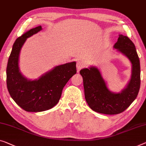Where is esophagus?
Listing matches in <instances>:
<instances>
[{"label":"esophagus","instance_id":"1","mask_svg":"<svg viewBox=\"0 0 146 146\" xmlns=\"http://www.w3.org/2000/svg\"><path fill=\"white\" fill-rule=\"evenodd\" d=\"M84 67V62H82V61H78V62H77V68L78 72L80 71V69L83 68Z\"/></svg>","mask_w":146,"mask_h":146}]
</instances>
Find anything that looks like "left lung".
I'll return each mask as SVG.
<instances>
[{
	"label": "left lung",
	"mask_w": 146,
	"mask_h": 146,
	"mask_svg": "<svg viewBox=\"0 0 146 146\" xmlns=\"http://www.w3.org/2000/svg\"><path fill=\"white\" fill-rule=\"evenodd\" d=\"M114 48L129 58L132 67L131 79L121 93L115 94L108 90L96 67L80 71L87 104L93 111L100 113L115 115L123 112L136 99L140 90V64L135 45L128 36L120 35Z\"/></svg>",
	"instance_id": "obj_1"
}]
</instances>
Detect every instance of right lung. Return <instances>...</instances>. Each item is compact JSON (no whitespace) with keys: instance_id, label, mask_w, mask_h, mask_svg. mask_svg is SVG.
I'll return each mask as SVG.
<instances>
[{"instance_id":"1","label":"right lung","mask_w":146,"mask_h":146,"mask_svg":"<svg viewBox=\"0 0 146 146\" xmlns=\"http://www.w3.org/2000/svg\"><path fill=\"white\" fill-rule=\"evenodd\" d=\"M42 29L38 26L17 38L6 67V84L14 102L26 111L40 112L50 110L60 100L62 90L68 80L77 73L76 62L60 65L39 78L27 80L19 72V54L26 39Z\"/></svg>"}]
</instances>
